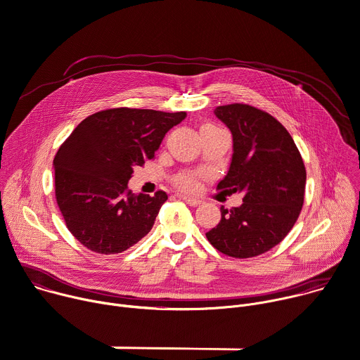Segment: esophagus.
Segmentation results:
<instances>
[{
    "label": "esophagus",
    "mask_w": 360,
    "mask_h": 360,
    "mask_svg": "<svg viewBox=\"0 0 360 360\" xmlns=\"http://www.w3.org/2000/svg\"><path fill=\"white\" fill-rule=\"evenodd\" d=\"M181 200H184L186 204H189L191 207H197L200 205L202 201L197 197H191V195H181Z\"/></svg>",
    "instance_id": "1"
}]
</instances>
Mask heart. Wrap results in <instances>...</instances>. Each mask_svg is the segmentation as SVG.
<instances>
[{
	"instance_id": "b5f03b06",
	"label": "heart",
	"mask_w": 360,
	"mask_h": 360,
	"mask_svg": "<svg viewBox=\"0 0 360 360\" xmlns=\"http://www.w3.org/2000/svg\"><path fill=\"white\" fill-rule=\"evenodd\" d=\"M179 184H181V186H184V188H188V189H189V188H192V186L195 185V181H193L192 178H184Z\"/></svg>"
}]
</instances>
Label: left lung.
<instances>
[{
  "mask_svg": "<svg viewBox=\"0 0 360 360\" xmlns=\"http://www.w3.org/2000/svg\"><path fill=\"white\" fill-rule=\"evenodd\" d=\"M214 115L233 135L230 168L217 188L244 198L240 207H221V221L205 236L222 254L255 257L280 244L299 218L304 163L285 127L269 113L234 103L215 108Z\"/></svg>",
  "mask_w": 360,
  "mask_h": 360,
  "instance_id": "obj_1",
  "label": "left lung"
}]
</instances>
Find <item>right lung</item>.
Returning a JSON list of instances; mask_svg holds the SVG:
<instances>
[{
  "mask_svg": "<svg viewBox=\"0 0 360 360\" xmlns=\"http://www.w3.org/2000/svg\"><path fill=\"white\" fill-rule=\"evenodd\" d=\"M185 117V112L109 109L80 122L60 146L53 160L56 198L69 231L84 247L117 254L152 230L167 192L136 195L127 182Z\"/></svg>",
  "mask_w": 360,
  "mask_h": 360,
  "instance_id": "right-lung-1",
  "label": "right lung"
}]
</instances>
